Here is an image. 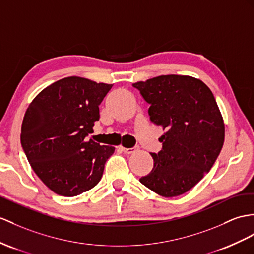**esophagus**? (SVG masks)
Instances as JSON below:
<instances>
[{
  "instance_id": "1",
  "label": "esophagus",
  "mask_w": 254,
  "mask_h": 254,
  "mask_svg": "<svg viewBox=\"0 0 254 254\" xmlns=\"http://www.w3.org/2000/svg\"><path fill=\"white\" fill-rule=\"evenodd\" d=\"M122 148V151L125 153V154H132V153H134L135 151L138 150V146H134V147H130V148H126V147H121Z\"/></svg>"
}]
</instances>
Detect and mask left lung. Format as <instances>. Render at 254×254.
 <instances>
[{"label":"left lung","mask_w":254,"mask_h":254,"mask_svg":"<svg viewBox=\"0 0 254 254\" xmlns=\"http://www.w3.org/2000/svg\"><path fill=\"white\" fill-rule=\"evenodd\" d=\"M150 104L151 122L165 133L154 167L140 178L164 197L187 193L212 168L224 143V123L212 91L188 75H160L132 84Z\"/></svg>","instance_id":"1"}]
</instances>
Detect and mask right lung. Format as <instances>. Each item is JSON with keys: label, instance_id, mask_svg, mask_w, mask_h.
<instances>
[{"label": "right lung", "instance_id": "right-lung-1", "mask_svg": "<svg viewBox=\"0 0 254 254\" xmlns=\"http://www.w3.org/2000/svg\"><path fill=\"white\" fill-rule=\"evenodd\" d=\"M111 84L84 77L59 79L43 89L24 114L20 141L42 182L54 193L72 197L99 183L115 148L91 139L99 106Z\"/></svg>", "mask_w": 254, "mask_h": 254}]
</instances>
